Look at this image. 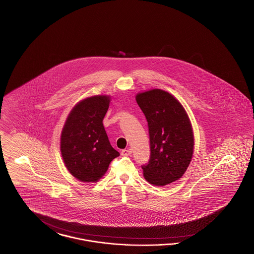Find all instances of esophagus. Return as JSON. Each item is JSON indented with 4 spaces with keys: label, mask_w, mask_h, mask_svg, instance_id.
Returning <instances> with one entry per match:
<instances>
[{
    "label": "esophagus",
    "mask_w": 254,
    "mask_h": 254,
    "mask_svg": "<svg viewBox=\"0 0 254 254\" xmlns=\"http://www.w3.org/2000/svg\"><path fill=\"white\" fill-rule=\"evenodd\" d=\"M132 154V149H124L121 151L122 156H130Z\"/></svg>",
    "instance_id": "1"
}]
</instances>
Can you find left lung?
Here are the masks:
<instances>
[{"instance_id": "8db88e82", "label": "left lung", "mask_w": 254, "mask_h": 254, "mask_svg": "<svg viewBox=\"0 0 254 254\" xmlns=\"http://www.w3.org/2000/svg\"><path fill=\"white\" fill-rule=\"evenodd\" d=\"M150 137V160L143 176L154 186H166L183 177L193 156L194 135L187 112L172 94L153 89L136 94Z\"/></svg>"}]
</instances>
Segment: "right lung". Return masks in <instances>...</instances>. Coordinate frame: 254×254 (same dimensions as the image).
I'll use <instances>...</instances> for the list:
<instances>
[{"label":"right lung","mask_w":254,"mask_h":254,"mask_svg":"<svg viewBox=\"0 0 254 254\" xmlns=\"http://www.w3.org/2000/svg\"><path fill=\"white\" fill-rule=\"evenodd\" d=\"M110 96L94 95L70 111L61 133V154L69 173L85 183H95L120 156L108 138L103 119Z\"/></svg>","instance_id":"1"}]
</instances>
